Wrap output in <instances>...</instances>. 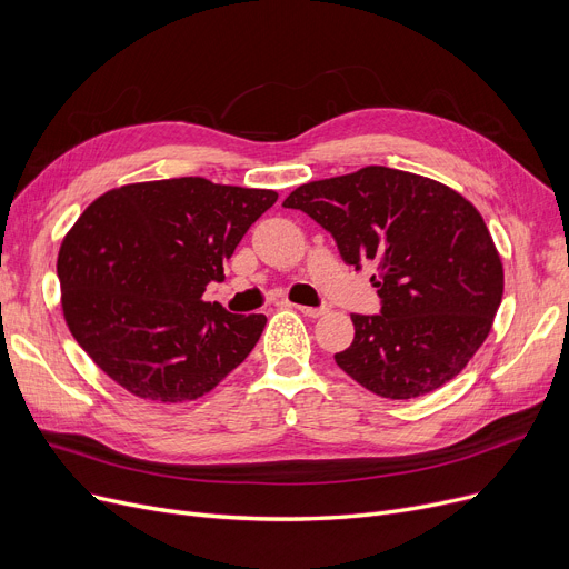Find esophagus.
<instances>
[{
	"instance_id": "esophagus-1",
	"label": "esophagus",
	"mask_w": 569,
	"mask_h": 569,
	"mask_svg": "<svg viewBox=\"0 0 569 569\" xmlns=\"http://www.w3.org/2000/svg\"><path fill=\"white\" fill-rule=\"evenodd\" d=\"M297 311L309 316V318H318V316L325 313V309H320V307H297Z\"/></svg>"
}]
</instances>
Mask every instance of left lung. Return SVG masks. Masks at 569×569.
<instances>
[{
    "instance_id": "obj_1",
    "label": "left lung",
    "mask_w": 569,
    "mask_h": 569,
    "mask_svg": "<svg viewBox=\"0 0 569 569\" xmlns=\"http://www.w3.org/2000/svg\"><path fill=\"white\" fill-rule=\"evenodd\" d=\"M283 207L302 209L357 269L376 262L380 313H352L337 365L385 399H415L452 380L491 332L502 262L480 212L457 191L385 166L318 179Z\"/></svg>"
}]
</instances>
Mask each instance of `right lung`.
Masks as SVG:
<instances>
[{"mask_svg": "<svg viewBox=\"0 0 569 569\" xmlns=\"http://www.w3.org/2000/svg\"><path fill=\"white\" fill-rule=\"evenodd\" d=\"M277 198L202 177L97 198L57 258L73 339L133 397L184 403L214 390L247 360L267 318L230 313L202 292L226 279L223 264Z\"/></svg>", "mask_w": 569, "mask_h": 569, "instance_id": "1", "label": "right lung"}]
</instances>
